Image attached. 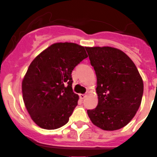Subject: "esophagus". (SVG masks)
Listing matches in <instances>:
<instances>
[{
    "label": "esophagus",
    "instance_id": "esophagus-1",
    "mask_svg": "<svg viewBox=\"0 0 157 157\" xmlns=\"http://www.w3.org/2000/svg\"><path fill=\"white\" fill-rule=\"evenodd\" d=\"M86 95L84 94H80V98L81 99V100H83V99L86 98Z\"/></svg>",
    "mask_w": 157,
    "mask_h": 157
}]
</instances>
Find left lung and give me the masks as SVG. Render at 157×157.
<instances>
[{
    "mask_svg": "<svg viewBox=\"0 0 157 157\" xmlns=\"http://www.w3.org/2000/svg\"><path fill=\"white\" fill-rule=\"evenodd\" d=\"M97 76L98 104L88 110L90 120L100 128L115 131L134 118L141 104L143 81L130 57L118 48L85 47Z\"/></svg>",
    "mask_w": 157,
    "mask_h": 157,
    "instance_id": "1",
    "label": "left lung"
}]
</instances>
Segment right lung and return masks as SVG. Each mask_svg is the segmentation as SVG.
<instances>
[{"label":"right lung","mask_w":157,"mask_h":157,"mask_svg":"<svg viewBox=\"0 0 157 157\" xmlns=\"http://www.w3.org/2000/svg\"><path fill=\"white\" fill-rule=\"evenodd\" d=\"M87 57L83 46L56 43L29 65L22 82L23 99L39 127L53 130L68 122L79 100L73 92L71 72Z\"/></svg>","instance_id":"obj_1"}]
</instances>
